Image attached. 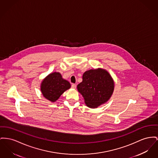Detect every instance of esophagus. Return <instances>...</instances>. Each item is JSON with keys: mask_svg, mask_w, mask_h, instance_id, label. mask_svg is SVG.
<instances>
[{"mask_svg": "<svg viewBox=\"0 0 158 158\" xmlns=\"http://www.w3.org/2000/svg\"><path fill=\"white\" fill-rule=\"evenodd\" d=\"M72 88L73 89H76V85L74 84H72Z\"/></svg>", "mask_w": 158, "mask_h": 158, "instance_id": "esophagus-1", "label": "esophagus"}]
</instances>
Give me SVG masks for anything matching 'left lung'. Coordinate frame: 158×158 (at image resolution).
<instances>
[{"label":"left lung","mask_w":158,"mask_h":158,"mask_svg":"<svg viewBox=\"0 0 158 158\" xmlns=\"http://www.w3.org/2000/svg\"><path fill=\"white\" fill-rule=\"evenodd\" d=\"M114 82L107 71L98 68L86 71L82 82L77 86L82 94L86 105L96 108L107 102L114 90Z\"/></svg>","instance_id":"left-lung-1"}]
</instances>
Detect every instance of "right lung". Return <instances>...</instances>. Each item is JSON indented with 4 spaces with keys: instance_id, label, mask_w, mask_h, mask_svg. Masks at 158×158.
I'll return each instance as SVG.
<instances>
[{
    "instance_id": "obj_1",
    "label": "right lung",
    "mask_w": 158,
    "mask_h": 158,
    "mask_svg": "<svg viewBox=\"0 0 158 158\" xmlns=\"http://www.w3.org/2000/svg\"><path fill=\"white\" fill-rule=\"evenodd\" d=\"M71 87V85L62 77L58 72H54L48 75L42 81L40 90L47 100L55 102L61 94Z\"/></svg>"
}]
</instances>
